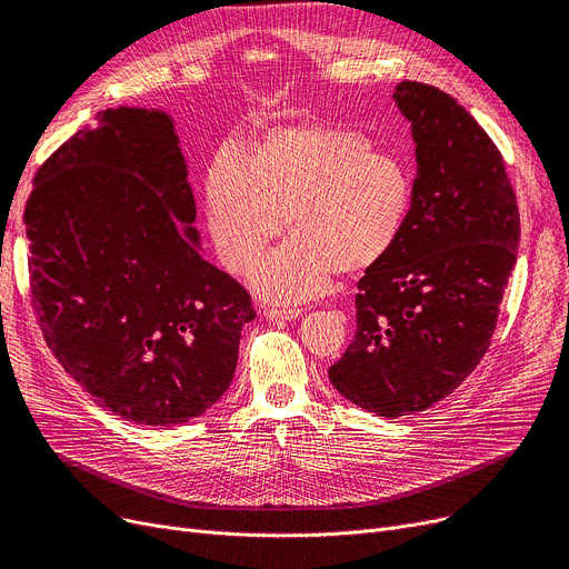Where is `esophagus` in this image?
Segmentation results:
<instances>
[{"instance_id":"obj_1","label":"esophagus","mask_w":569,"mask_h":569,"mask_svg":"<svg viewBox=\"0 0 569 569\" xmlns=\"http://www.w3.org/2000/svg\"><path fill=\"white\" fill-rule=\"evenodd\" d=\"M264 316L269 320H295V318L302 316V311L300 309H267Z\"/></svg>"}]
</instances>
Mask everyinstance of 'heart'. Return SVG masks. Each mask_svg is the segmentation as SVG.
<instances>
[{"mask_svg":"<svg viewBox=\"0 0 569 569\" xmlns=\"http://www.w3.org/2000/svg\"><path fill=\"white\" fill-rule=\"evenodd\" d=\"M408 163L365 133L290 124L269 129L244 159L221 152L204 174V219L221 264L244 269L286 228L290 239L249 274L262 300L300 305L337 272L390 256L412 209Z\"/></svg>","mask_w":569,"mask_h":569,"instance_id":"b5f03b06","label":"heart"}]
</instances>
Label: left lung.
<instances>
[{"label":"left lung","instance_id":"obj_1","mask_svg":"<svg viewBox=\"0 0 569 569\" xmlns=\"http://www.w3.org/2000/svg\"><path fill=\"white\" fill-rule=\"evenodd\" d=\"M395 101L415 142L408 226L357 283V330L330 380L380 417L425 410L475 371L519 249V207L502 157L438 87L403 80Z\"/></svg>","mask_w":569,"mask_h":569}]
</instances>
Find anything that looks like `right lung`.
Returning a JSON list of instances; mask_svg holds the SVG:
<instances>
[{"mask_svg": "<svg viewBox=\"0 0 569 569\" xmlns=\"http://www.w3.org/2000/svg\"><path fill=\"white\" fill-rule=\"evenodd\" d=\"M172 117L108 108L41 166L24 207L48 348L97 406L184 425L234 376L249 292L202 256Z\"/></svg>", "mask_w": 569, "mask_h": 569, "instance_id": "obj_1", "label": "right lung"}]
</instances>
